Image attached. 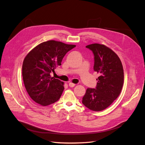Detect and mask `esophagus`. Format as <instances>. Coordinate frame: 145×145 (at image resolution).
Here are the masks:
<instances>
[{
  "instance_id": "esophagus-1",
  "label": "esophagus",
  "mask_w": 145,
  "mask_h": 145,
  "mask_svg": "<svg viewBox=\"0 0 145 145\" xmlns=\"http://www.w3.org/2000/svg\"><path fill=\"white\" fill-rule=\"evenodd\" d=\"M75 85H76V84H74V83H71V82L69 83V87L72 88V87H74Z\"/></svg>"
}]
</instances>
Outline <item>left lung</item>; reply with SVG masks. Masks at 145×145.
Returning a JSON list of instances; mask_svg holds the SVG:
<instances>
[{"label": "left lung", "mask_w": 145, "mask_h": 145, "mask_svg": "<svg viewBox=\"0 0 145 145\" xmlns=\"http://www.w3.org/2000/svg\"><path fill=\"white\" fill-rule=\"evenodd\" d=\"M94 54V70L100 74L95 88L86 89L82 103L94 111L108 108L120 95L124 82L120 59L110 48L93 43L87 45Z\"/></svg>", "instance_id": "obj_1"}]
</instances>
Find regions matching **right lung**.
Instances as JSON below:
<instances>
[{
    "instance_id": "obj_1",
    "label": "right lung",
    "mask_w": 145,
    "mask_h": 145,
    "mask_svg": "<svg viewBox=\"0 0 145 145\" xmlns=\"http://www.w3.org/2000/svg\"><path fill=\"white\" fill-rule=\"evenodd\" d=\"M76 47L55 40L43 42L25 57L22 77L28 94L35 102L48 106L59 100L63 89V82L51 77V72L61 65L63 57Z\"/></svg>"
}]
</instances>
